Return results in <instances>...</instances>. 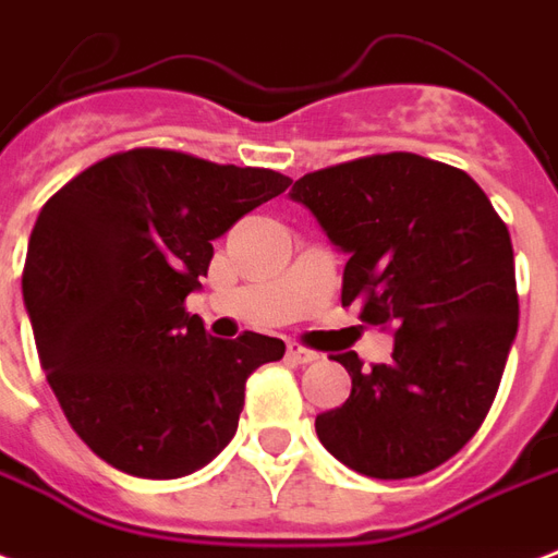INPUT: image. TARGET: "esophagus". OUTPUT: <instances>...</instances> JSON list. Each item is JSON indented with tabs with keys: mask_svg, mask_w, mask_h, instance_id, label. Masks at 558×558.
<instances>
[{
	"mask_svg": "<svg viewBox=\"0 0 558 558\" xmlns=\"http://www.w3.org/2000/svg\"><path fill=\"white\" fill-rule=\"evenodd\" d=\"M287 357H290L292 363H313V361H319V354L311 352V349H304V345H299V342H290V349H287Z\"/></svg>",
	"mask_w": 558,
	"mask_h": 558,
	"instance_id": "esophagus-1",
	"label": "esophagus"
}]
</instances>
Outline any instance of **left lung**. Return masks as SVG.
Instances as JSON below:
<instances>
[{"mask_svg": "<svg viewBox=\"0 0 558 558\" xmlns=\"http://www.w3.org/2000/svg\"><path fill=\"white\" fill-rule=\"evenodd\" d=\"M342 268V304L393 331V357L363 373L337 354L352 393L316 416L345 468L411 478L476 435L518 333L514 254L488 195L464 171L416 153H384L295 180Z\"/></svg>", "mask_w": 558, "mask_h": 558, "instance_id": "8db88e82", "label": "left lung"}]
</instances>
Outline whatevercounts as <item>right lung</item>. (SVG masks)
<instances>
[{
	"label": "right lung",
	"instance_id": "add662e5",
	"mask_svg": "<svg viewBox=\"0 0 558 558\" xmlns=\"http://www.w3.org/2000/svg\"><path fill=\"white\" fill-rule=\"evenodd\" d=\"M290 177L177 150L114 153L49 197L28 239L23 301L73 432L142 478L195 473L236 435L245 381L278 337L206 333L185 313L213 239Z\"/></svg>",
	"mask_w": 558,
	"mask_h": 558
}]
</instances>
